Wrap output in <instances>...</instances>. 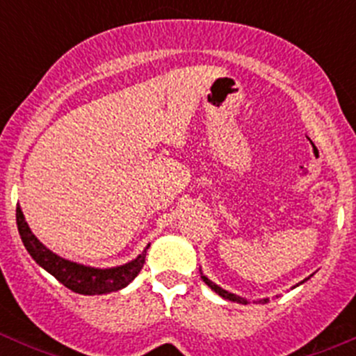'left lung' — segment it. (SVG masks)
<instances>
[{
    "mask_svg": "<svg viewBox=\"0 0 356 356\" xmlns=\"http://www.w3.org/2000/svg\"><path fill=\"white\" fill-rule=\"evenodd\" d=\"M310 277H312V275H310ZM310 277H307V279H305V281H308V279H310ZM201 279H203V282H204V284L208 286V288H210L211 291H215V293H217L218 296H222V298H224V300H229V301H236V303H243V305H246V303H248V301L245 300V298H241V296H236V294H232V293H229V291L222 289L220 286H217V284H215V282H211L210 279L207 277V275H203V274H201ZM305 281H301L300 284H303ZM296 286H298V284H296ZM296 286H294V288H296ZM254 303H257V301H254ZM258 303H268V298H264V300H258Z\"/></svg>",
    "mask_w": 356,
    "mask_h": 356,
    "instance_id": "left-lung-1",
    "label": "left lung"
}]
</instances>
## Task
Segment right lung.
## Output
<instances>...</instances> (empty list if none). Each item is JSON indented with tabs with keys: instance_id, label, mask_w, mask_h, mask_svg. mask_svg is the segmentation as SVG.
Wrapping results in <instances>:
<instances>
[{
	"instance_id": "obj_1",
	"label": "right lung",
	"mask_w": 356,
	"mask_h": 356,
	"mask_svg": "<svg viewBox=\"0 0 356 356\" xmlns=\"http://www.w3.org/2000/svg\"><path fill=\"white\" fill-rule=\"evenodd\" d=\"M17 227H19V234L22 238L25 250L29 251V254L34 258L39 267L49 272L65 288L79 294H89V296L118 291L125 288L129 282L134 281L136 275L141 272L146 258V250L149 248L146 246V250L138 258H134L129 264L120 265V267L95 268L65 260V258L58 257L51 250H48V248L32 234L31 227L25 222V217L19 204H17Z\"/></svg>"
}]
</instances>
